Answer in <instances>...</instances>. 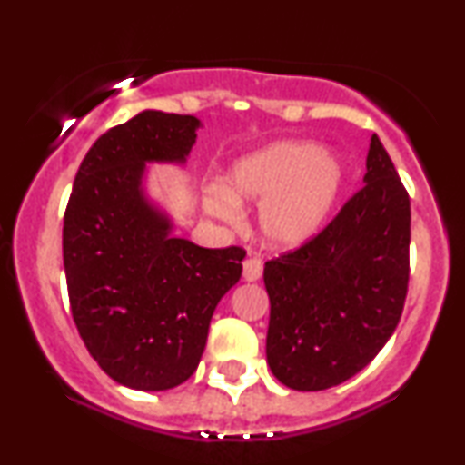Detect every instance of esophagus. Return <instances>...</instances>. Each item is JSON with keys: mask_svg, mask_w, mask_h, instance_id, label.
<instances>
[{"mask_svg": "<svg viewBox=\"0 0 465 465\" xmlns=\"http://www.w3.org/2000/svg\"><path fill=\"white\" fill-rule=\"evenodd\" d=\"M262 260L260 258H247L242 262V277L247 282H258L262 277Z\"/></svg>", "mask_w": 465, "mask_h": 465, "instance_id": "esophagus-1", "label": "esophagus"}]
</instances>
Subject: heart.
Segmentation results:
<instances>
[{
	"instance_id": "obj_1",
	"label": "heart",
	"mask_w": 465,
	"mask_h": 465,
	"mask_svg": "<svg viewBox=\"0 0 465 465\" xmlns=\"http://www.w3.org/2000/svg\"><path fill=\"white\" fill-rule=\"evenodd\" d=\"M343 185L345 170L332 153L311 142H273L229 165L225 190H212L205 210L238 223L242 203H262L260 229L266 242L292 249L317 236Z\"/></svg>"
}]
</instances>
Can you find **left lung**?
Returning a JSON list of instances; mask_svg holds the SVG:
<instances>
[{"label": "left lung", "instance_id": "obj_1", "mask_svg": "<svg viewBox=\"0 0 465 465\" xmlns=\"http://www.w3.org/2000/svg\"><path fill=\"white\" fill-rule=\"evenodd\" d=\"M362 181L317 236L264 264L266 361L297 391H322L359 373L402 317L411 203L378 135Z\"/></svg>", "mask_w": 465, "mask_h": 465}]
</instances>
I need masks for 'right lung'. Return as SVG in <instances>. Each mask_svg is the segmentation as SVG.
<instances>
[{
	"instance_id": "add662e5",
	"label": "right lung",
	"mask_w": 465,
	"mask_h": 465,
	"mask_svg": "<svg viewBox=\"0 0 465 465\" xmlns=\"http://www.w3.org/2000/svg\"><path fill=\"white\" fill-rule=\"evenodd\" d=\"M201 122L142 111L100 135L80 163L65 221L69 306L89 354L120 385L163 391L199 367L218 302L242 275V247L170 236L142 190L148 162L183 163Z\"/></svg>"
}]
</instances>
